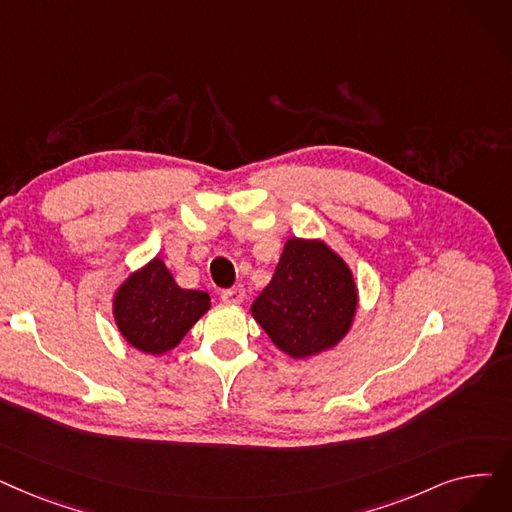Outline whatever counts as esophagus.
Instances as JSON below:
<instances>
[{"label": "esophagus", "instance_id": "obj_1", "mask_svg": "<svg viewBox=\"0 0 512 512\" xmlns=\"http://www.w3.org/2000/svg\"><path fill=\"white\" fill-rule=\"evenodd\" d=\"M221 301L224 303H230V305H238L244 301V291L242 286H232V288H226V291H221Z\"/></svg>", "mask_w": 512, "mask_h": 512}]
</instances>
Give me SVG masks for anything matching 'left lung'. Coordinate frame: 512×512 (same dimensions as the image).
<instances>
[{
  "label": "left lung",
  "mask_w": 512,
  "mask_h": 512,
  "mask_svg": "<svg viewBox=\"0 0 512 512\" xmlns=\"http://www.w3.org/2000/svg\"><path fill=\"white\" fill-rule=\"evenodd\" d=\"M355 305L358 293L343 259L322 242L291 238L251 311L278 349L309 358L345 337Z\"/></svg>",
  "instance_id": "8db88e82"
}]
</instances>
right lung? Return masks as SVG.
I'll return each instance as SVG.
<instances>
[{
    "label": "right lung",
    "instance_id": "right-lung-1",
    "mask_svg": "<svg viewBox=\"0 0 512 512\" xmlns=\"http://www.w3.org/2000/svg\"><path fill=\"white\" fill-rule=\"evenodd\" d=\"M211 307L209 295L175 284L161 259L131 274L115 297V320L129 345L144 353H165Z\"/></svg>",
    "mask_w": 512,
    "mask_h": 512
}]
</instances>
